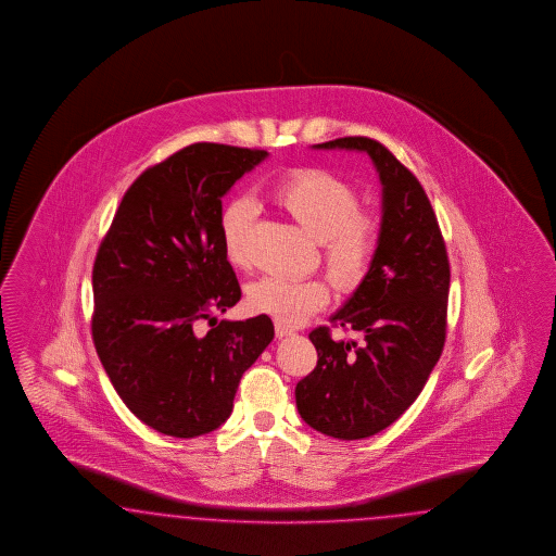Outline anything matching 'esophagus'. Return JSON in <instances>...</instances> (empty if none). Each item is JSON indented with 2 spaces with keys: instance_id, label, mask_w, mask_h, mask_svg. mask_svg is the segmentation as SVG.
<instances>
[{
  "instance_id": "1",
  "label": "esophagus",
  "mask_w": 556,
  "mask_h": 556,
  "mask_svg": "<svg viewBox=\"0 0 556 556\" xmlns=\"http://www.w3.org/2000/svg\"><path fill=\"white\" fill-rule=\"evenodd\" d=\"M275 334H277V338H286L289 337V334H293V330L291 328H287V326H283V324H275Z\"/></svg>"
}]
</instances>
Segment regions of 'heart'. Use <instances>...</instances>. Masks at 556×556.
<instances>
[{
	"instance_id": "b5f03b06",
	"label": "heart",
	"mask_w": 556,
	"mask_h": 556,
	"mask_svg": "<svg viewBox=\"0 0 556 556\" xmlns=\"http://www.w3.org/2000/svg\"><path fill=\"white\" fill-rule=\"evenodd\" d=\"M270 198L320 242L324 265L340 291H353L367 279L379 226L372 214L358 210L356 189L349 181L324 168H302L273 187ZM253 218V205L244 198L226 203L219 214L222 253L232 267H244L249 261L247 242ZM328 300L330 287L321 279L261 277L247 287L244 303L253 314L298 326Z\"/></svg>"
}]
</instances>
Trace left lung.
Wrapping results in <instances>:
<instances>
[{
	"mask_svg": "<svg viewBox=\"0 0 556 556\" xmlns=\"http://www.w3.org/2000/svg\"><path fill=\"white\" fill-rule=\"evenodd\" d=\"M314 149L367 152L383 186L377 253L367 279L330 321L358 334L309 332L318 365L295 388L298 412L326 437L361 440L386 430L416 402L446 338L451 267L430 200L377 140L346 136Z\"/></svg>",
	"mask_w": 556,
	"mask_h": 556,
	"instance_id": "1",
	"label": "left lung"
}]
</instances>
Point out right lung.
<instances>
[{"label":"right lung","mask_w":556,"mask_h":556,"mask_svg":"<svg viewBox=\"0 0 556 556\" xmlns=\"http://www.w3.org/2000/svg\"><path fill=\"white\" fill-rule=\"evenodd\" d=\"M267 151L195 142L124 193L93 263L91 334L122 402L161 434L230 418L242 372L275 337L269 316L216 320L240 300L219 242L222 198ZM213 328L197 332L200 320Z\"/></svg>","instance_id":"obj_1"}]
</instances>
